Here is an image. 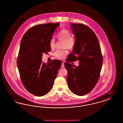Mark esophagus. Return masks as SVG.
Returning a JSON list of instances; mask_svg holds the SVG:
<instances>
[{"instance_id":"esophagus-1","label":"esophagus","mask_w":123,"mask_h":123,"mask_svg":"<svg viewBox=\"0 0 123 123\" xmlns=\"http://www.w3.org/2000/svg\"><path fill=\"white\" fill-rule=\"evenodd\" d=\"M61 66H62V67H63V68H64V62H62V65H61Z\"/></svg>"}]
</instances>
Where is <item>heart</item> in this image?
Wrapping results in <instances>:
<instances>
[{"label":"heart","instance_id":"obj_1","mask_svg":"<svg viewBox=\"0 0 123 123\" xmlns=\"http://www.w3.org/2000/svg\"><path fill=\"white\" fill-rule=\"evenodd\" d=\"M57 38L59 41H63L62 48H64L62 50H56L54 53L53 55L55 57L59 59H64L67 54V49L72 50L74 47L75 45V40L72 37V35L70 32L67 29H64L61 30L58 33ZM49 46L52 49H54L56 47V40L55 39L52 37L49 42Z\"/></svg>","mask_w":123,"mask_h":123}]
</instances>
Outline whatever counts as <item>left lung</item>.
<instances>
[{
  "mask_svg": "<svg viewBox=\"0 0 123 123\" xmlns=\"http://www.w3.org/2000/svg\"><path fill=\"white\" fill-rule=\"evenodd\" d=\"M71 27L76 41L64 63L67 81L72 93L82 96L91 92L98 81L103 57L98 38L92 29L82 24L71 23ZM76 60L80 61L77 67L69 63Z\"/></svg>",
  "mask_w": 123,
  "mask_h": 123,
  "instance_id": "8db88e82",
  "label": "left lung"
}]
</instances>
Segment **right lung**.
<instances>
[{
    "instance_id": "add662e5",
    "label": "right lung",
    "mask_w": 123,
    "mask_h": 123,
    "mask_svg": "<svg viewBox=\"0 0 123 123\" xmlns=\"http://www.w3.org/2000/svg\"><path fill=\"white\" fill-rule=\"evenodd\" d=\"M59 23L42 24L30 28L21 42L17 64L24 87L31 94L42 96L53 88L61 61L42 63V54L51 51L49 42Z\"/></svg>"
}]
</instances>
